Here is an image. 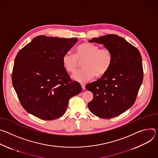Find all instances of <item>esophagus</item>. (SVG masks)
Here are the masks:
<instances>
[{"instance_id": "obj_1", "label": "esophagus", "mask_w": 158, "mask_h": 158, "mask_svg": "<svg viewBox=\"0 0 158 158\" xmlns=\"http://www.w3.org/2000/svg\"><path fill=\"white\" fill-rule=\"evenodd\" d=\"M81 87H82V89L85 90V83H81Z\"/></svg>"}]
</instances>
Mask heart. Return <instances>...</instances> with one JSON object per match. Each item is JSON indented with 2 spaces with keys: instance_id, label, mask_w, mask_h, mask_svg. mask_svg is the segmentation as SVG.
Listing matches in <instances>:
<instances>
[{
  "instance_id": "heart-1",
  "label": "heart",
  "mask_w": 158,
  "mask_h": 158,
  "mask_svg": "<svg viewBox=\"0 0 158 158\" xmlns=\"http://www.w3.org/2000/svg\"><path fill=\"white\" fill-rule=\"evenodd\" d=\"M83 61L84 68L72 75L75 80L81 83L93 79L95 76L100 78L106 75L113 63V55L108 49H100L98 45L84 43L77 47L76 55L68 51L62 58L63 66L69 73L75 72L80 61Z\"/></svg>"
}]
</instances>
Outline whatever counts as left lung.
I'll return each mask as SVG.
<instances>
[{
    "label": "left lung",
    "instance_id": "1",
    "mask_svg": "<svg viewBox=\"0 0 158 158\" xmlns=\"http://www.w3.org/2000/svg\"><path fill=\"white\" fill-rule=\"evenodd\" d=\"M89 41L103 44L113 55L108 72L97 81L85 86L94 95L89 108L100 118L117 117L129 109L135 102L143 80L141 55L135 47L116 34Z\"/></svg>",
    "mask_w": 158,
    "mask_h": 158
}]
</instances>
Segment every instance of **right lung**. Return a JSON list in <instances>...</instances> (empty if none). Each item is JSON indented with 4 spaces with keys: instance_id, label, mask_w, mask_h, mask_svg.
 <instances>
[{
    "instance_id": "1",
    "label": "right lung",
    "mask_w": 158,
    "mask_h": 158,
    "mask_svg": "<svg viewBox=\"0 0 158 158\" xmlns=\"http://www.w3.org/2000/svg\"><path fill=\"white\" fill-rule=\"evenodd\" d=\"M78 39L38 36L17 53L13 67L14 88L24 109L43 120H54L65 112L69 98L82 88L73 81L62 58Z\"/></svg>"
}]
</instances>
